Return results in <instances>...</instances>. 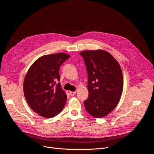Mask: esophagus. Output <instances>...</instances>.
Returning <instances> with one entry per match:
<instances>
[{"instance_id": "obj_1", "label": "esophagus", "mask_w": 154, "mask_h": 154, "mask_svg": "<svg viewBox=\"0 0 154 154\" xmlns=\"http://www.w3.org/2000/svg\"><path fill=\"white\" fill-rule=\"evenodd\" d=\"M75 94H76V92H75V91H69V94H70L71 96H74Z\"/></svg>"}]
</instances>
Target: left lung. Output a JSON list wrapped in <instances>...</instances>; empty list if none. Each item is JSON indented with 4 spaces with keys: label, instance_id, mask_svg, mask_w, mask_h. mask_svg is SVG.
I'll return each mask as SVG.
<instances>
[{
    "label": "left lung",
    "instance_id": "1",
    "mask_svg": "<svg viewBox=\"0 0 154 154\" xmlns=\"http://www.w3.org/2000/svg\"><path fill=\"white\" fill-rule=\"evenodd\" d=\"M89 95L84 101L86 110L96 118L106 116L116 106L122 93L121 68L115 58L102 50L84 51Z\"/></svg>",
    "mask_w": 154,
    "mask_h": 154
}]
</instances>
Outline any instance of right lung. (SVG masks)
Here are the masks:
<instances>
[{"mask_svg": "<svg viewBox=\"0 0 154 154\" xmlns=\"http://www.w3.org/2000/svg\"><path fill=\"white\" fill-rule=\"evenodd\" d=\"M69 57L64 53L42 56L33 63L25 77L26 99L33 110L44 118L56 116L65 105L67 96L58 82L59 69Z\"/></svg>", "mask_w": 154, "mask_h": 154, "instance_id": "add662e5", "label": "right lung"}]
</instances>
